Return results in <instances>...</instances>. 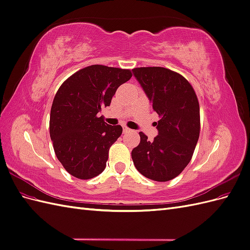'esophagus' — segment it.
I'll return each instance as SVG.
<instances>
[{
	"label": "esophagus",
	"mask_w": 250,
	"mask_h": 250,
	"mask_svg": "<svg viewBox=\"0 0 250 250\" xmlns=\"http://www.w3.org/2000/svg\"><path fill=\"white\" fill-rule=\"evenodd\" d=\"M130 131H132V130L129 129V128H128V127H124V128H123V132H124V133H128V132H130Z\"/></svg>",
	"instance_id": "34e87169"
}]
</instances>
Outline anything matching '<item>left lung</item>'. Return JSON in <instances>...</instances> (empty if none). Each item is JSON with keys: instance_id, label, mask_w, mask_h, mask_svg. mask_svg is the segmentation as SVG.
<instances>
[{"instance_id": "1", "label": "left lung", "mask_w": 250, "mask_h": 250, "mask_svg": "<svg viewBox=\"0 0 250 250\" xmlns=\"http://www.w3.org/2000/svg\"><path fill=\"white\" fill-rule=\"evenodd\" d=\"M133 74L160 117L153 141L140 132L141 142L131 152L133 164L149 179L171 180L190 163L199 139L197 96L183 75L166 67H135Z\"/></svg>"}]
</instances>
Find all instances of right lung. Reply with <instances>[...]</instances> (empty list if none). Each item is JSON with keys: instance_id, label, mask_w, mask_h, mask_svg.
Returning a JSON list of instances; mask_svg holds the SVG:
<instances>
[{"instance_id": "1", "label": "right lung", "mask_w": 250, "mask_h": 250, "mask_svg": "<svg viewBox=\"0 0 250 250\" xmlns=\"http://www.w3.org/2000/svg\"><path fill=\"white\" fill-rule=\"evenodd\" d=\"M132 77L130 70L93 64L74 73L54 97L50 137L63 168L79 179L101 174L110 146L122 134L121 125H108L100 116L118 87Z\"/></svg>"}]
</instances>
